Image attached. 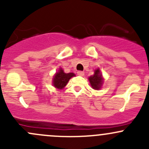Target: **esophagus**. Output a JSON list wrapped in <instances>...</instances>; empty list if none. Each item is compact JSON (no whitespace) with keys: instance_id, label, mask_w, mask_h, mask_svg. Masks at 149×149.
Instances as JSON below:
<instances>
[{"instance_id":"34e87169","label":"esophagus","mask_w":149,"mask_h":149,"mask_svg":"<svg viewBox=\"0 0 149 149\" xmlns=\"http://www.w3.org/2000/svg\"><path fill=\"white\" fill-rule=\"evenodd\" d=\"M77 74L79 75V76H83L84 75V72L80 71V70H79V71L77 72Z\"/></svg>"}]
</instances>
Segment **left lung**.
Segmentation results:
<instances>
[{
    "label": "left lung",
    "mask_w": 149,
    "mask_h": 149,
    "mask_svg": "<svg viewBox=\"0 0 149 149\" xmlns=\"http://www.w3.org/2000/svg\"><path fill=\"white\" fill-rule=\"evenodd\" d=\"M88 80H89L91 87L94 89L99 90L101 88L103 84L104 79L100 68L94 70V74L88 77Z\"/></svg>",
    "instance_id": "1"
}]
</instances>
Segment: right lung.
<instances>
[{"instance_id":"obj_1","label":"right lung","mask_w":149,"mask_h":149,"mask_svg":"<svg viewBox=\"0 0 149 149\" xmlns=\"http://www.w3.org/2000/svg\"><path fill=\"white\" fill-rule=\"evenodd\" d=\"M73 76H75L73 73H65L64 70L61 68H60L58 71L55 73L52 79V84L58 89H62L67 85L70 78Z\"/></svg>"}]
</instances>
